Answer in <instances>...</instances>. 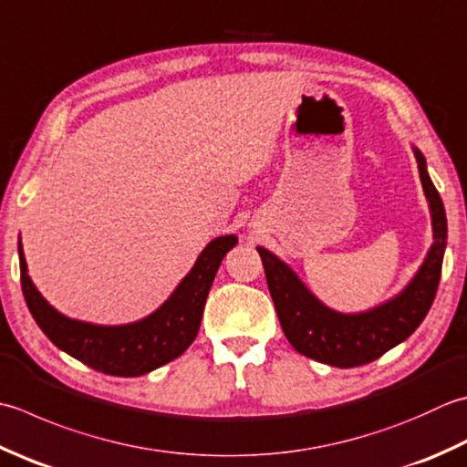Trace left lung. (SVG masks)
I'll use <instances>...</instances> for the list:
<instances>
[{
	"label": "left lung",
	"instance_id": "1",
	"mask_svg": "<svg viewBox=\"0 0 467 467\" xmlns=\"http://www.w3.org/2000/svg\"><path fill=\"white\" fill-rule=\"evenodd\" d=\"M413 151L431 210L433 244L413 281L387 304L362 314H337L326 307L285 263L257 246L283 334L307 358L337 368L362 367L405 342L431 307L441 279L447 218L440 192L427 173L423 153L417 148Z\"/></svg>",
	"mask_w": 467,
	"mask_h": 467
}]
</instances>
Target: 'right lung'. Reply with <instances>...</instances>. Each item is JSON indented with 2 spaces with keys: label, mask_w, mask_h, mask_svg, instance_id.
I'll return each instance as SVG.
<instances>
[{
  "label": "right lung",
  "mask_w": 467,
  "mask_h": 467,
  "mask_svg": "<svg viewBox=\"0 0 467 467\" xmlns=\"http://www.w3.org/2000/svg\"><path fill=\"white\" fill-rule=\"evenodd\" d=\"M234 244V234L210 241L170 299L151 316L125 326H97L58 314L40 296L17 243L24 299L40 330L62 352L111 377H141L178 358L194 342L216 271Z\"/></svg>",
  "instance_id": "1"
}]
</instances>
